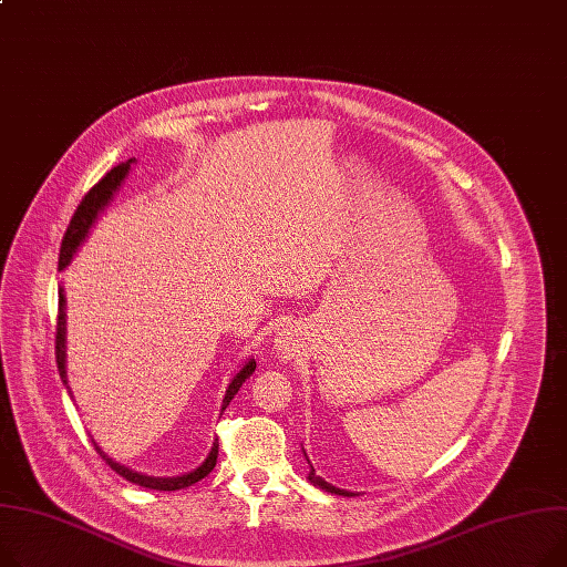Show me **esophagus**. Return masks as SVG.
Segmentation results:
<instances>
[{
	"instance_id": "1",
	"label": "esophagus",
	"mask_w": 567,
	"mask_h": 567,
	"mask_svg": "<svg viewBox=\"0 0 567 567\" xmlns=\"http://www.w3.org/2000/svg\"><path fill=\"white\" fill-rule=\"evenodd\" d=\"M276 351L280 358H293L296 353V334L289 330V328H282L278 334H276Z\"/></svg>"
}]
</instances>
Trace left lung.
<instances>
[{
	"label": "left lung",
	"instance_id": "obj_1",
	"mask_svg": "<svg viewBox=\"0 0 567 567\" xmlns=\"http://www.w3.org/2000/svg\"><path fill=\"white\" fill-rule=\"evenodd\" d=\"M306 454V451H303ZM306 458H308V454H306ZM310 463V461H308ZM308 481L312 483V485H317V487H321V489H326V493H330V495H342V497H355L353 493H349V489H342V487H334L332 483H328V481H323L321 476H317V472H315V467L310 465V474H308Z\"/></svg>",
	"mask_w": 567,
	"mask_h": 567
}]
</instances>
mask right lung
I'll use <instances>...</instances> for the list:
<instances>
[{
    "label": "right lung",
    "mask_w": 567,
    "mask_h": 567,
    "mask_svg": "<svg viewBox=\"0 0 567 567\" xmlns=\"http://www.w3.org/2000/svg\"><path fill=\"white\" fill-rule=\"evenodd\" d=\"M134 162H136V159H127L125 164H118L116 168H111V171L91 188V192L84 196L82 205L78 207V212H74L72 220H70V228H68V233H65V237H63L61 255H59V271H63V269L68 267V264L72 261V257L78 255L80 246L86 241V237H89L91 228L95 225L97 216L104 212V207L111 203V198L116 196V192L121 188V184L125 182V177H127V173H130V168H132ZM65 332H68V323H65V293H63V287H59L56 364H59L61 381H63V385L68 388V369H65V358H68L65 349H68V347H65ZM252 371H255V360L250 358V360L235 373V379L230 381L228 390H225V399H223V408H220V410H225V408L230 405V401L235 399V394L239 392V388L244 385V381L248 379V375H250ZM68 394H70V388H68ZM93 444H95V449H97V454L102 456V461H106V465H109L113 472L121 474V476L127 478L130 483H136V485L147 487V489H164V493H171V489H182V487H188V485L198 483L200 478H205V476L214 470L216 458H218V442H214V446H212V451H209V456H207L196 470L186 472V474H179V476H147V474L134 472V470H130V467L116 463L113 458H109V456L104 454V451L97 446V442H93Z\"/></svg>",
    "instance_id": "right-lung-1"
}]
</instances>
